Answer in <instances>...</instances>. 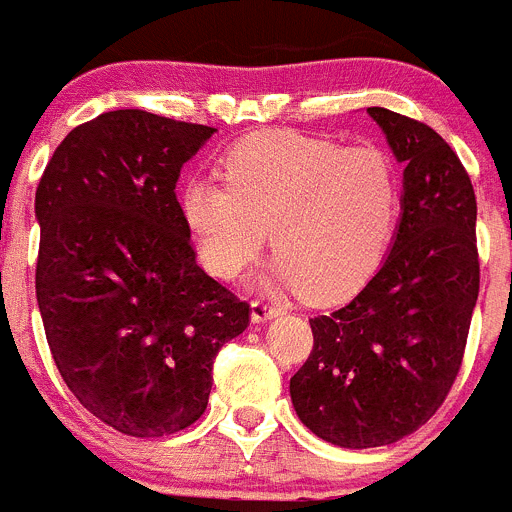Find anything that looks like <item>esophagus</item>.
<instances>
[{
    "label": "esophagus",
    "instance_id": "obj_1",
    "mask_svg": "<svg viewBox=\"0 0 512 512\" xmlns=\"http://www.w3.org/2000/svg\"><path fill=\"white\" fill-rule=\"evenodd\" d=\"M280 313H283V308H278V305H270V303H260V300H255V303L250 305V321L252 323H267Z\"/></svg>",
    "mask_w": 512,
    "mask_h": 512
}]
</instances>
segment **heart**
Instances as JSON below:
<instances>
[{
    "instance_id": "obj_1",
    "label": "heart",
    "mask_w": 512,
    "mask_h": 512,
    "mask_svg": "<svg viewBox=\"0 0 512 512\" xmlns=\"http://www.w3.org/2000/svg\"><path fill=\"white\" fill-rule=\"evenodd\" d=\"M224 184L189 179L179 212L197 260L217 280L240 278L270 229L265 285L310 303L356 293L384 260L401 212V176L384 148H343L298 133H257L222 159Z\"/></svg>"
}]
</instances>
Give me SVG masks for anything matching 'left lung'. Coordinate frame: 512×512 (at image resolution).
<instances>
[{
  "label": "left lung",
  "instance_id": "1",
  "mask_svg": "<svg viewBox=\"0 0 512 512\" xmlns=\"http://www.w3.org/2000/svg\"><path fill=\"white\" fill-rule=\"evenodd\" d=\"M366 113L404 166L394 240L346 305L310 318L313 351L290 379L300 422L346 450L399 442L437 412L460 371L480 290L465 166L424 123L386 108Z\"/></svg>",
  "mask_w": 512,
  "mask_h": 512
}]
</instances>
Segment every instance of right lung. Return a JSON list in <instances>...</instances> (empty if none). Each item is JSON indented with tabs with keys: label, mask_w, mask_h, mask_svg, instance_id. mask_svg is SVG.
Returning <instances> with one entry per match:
<instances>
[{
	"label": "right lung",
	"mask_w": 512,
	"mask_h": 512,
	"mask_svg": "<svg viewBox=\"0 0 512 512\" xmlns=\"http://www.w3.org/2000/svg\"><path fill=\"white\" fill-rule=\"evenodd\" d=\"M217 128L126 108L73 128L35 194L37 305L52 358L93 417L131 437L197 422L219 348L250 305L212 280L176 202Z\"/></svg>",
	"instance_id": "obj_1"
}]
</instances>
